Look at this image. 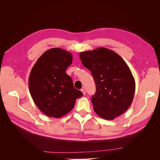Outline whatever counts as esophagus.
Returning <instances> with one entry per match:
<instances>
[{
	"label": "esophagus",
	"mask_w": 160,
	"mask_h": 160,
	"mask_svg": "<svg viewBox=\"0 0 160 160\" xmlns=\"http://www.w3.org/2000/svg\"><path fill=\"white\" fill-rule=\"evenodd\" d=\"M81 91L82 93H83V95H85V93H86V91L85 90V89H83H83H82Z\"/></svg>",
	"instance_id": "esophagus-1"
}]
</instances>
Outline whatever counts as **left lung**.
<instances>
[{
    "label": "left lung",
    "mask_w": 160,
    "mask_h": 160,
    "mask_svg": "<svg viewBox=\"0 0 160 160\" xmlns=\"http://www.w3.org/2000/svg\"><path fill=\"white\" fill-rule=\"evenodd\" d=\"M79 56L96 85L91 99L95 113L107 120L122 115L132 105L135 90L133 76L126 62L105 47L81 52Z\"/></svg>",
    "instance_id": "left-lung-1"
}]
</instances>
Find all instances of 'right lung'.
Wrapping results in <instances>:
<instances>
[{
  "instance_id": "right-lung-1",
  "label": "right lung",
  "mask_w": 160,
  "mask_h": 160,
  "mask_svg": "<svg viewBox=\"0 0 160 160\" xmlns=\"http://www.w3.org/2000/svg\"><path fill=\"white\" fill-rule=\"evenodd\" d=\"M72 54L61 48H52L38 58L30 72L28 88L42 113L59 118L74 108L83 93L74 88L66 69L72 63Z\"/></svg>"
}]
</instances>
